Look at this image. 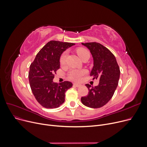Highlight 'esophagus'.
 I'll list each match as a JSON object with an SVG mask.
<instances>
[{
	"label": "esophagus",
	"instance_id": "1",
	"mask_svg": "<svg viewBox=\"0 0 147 147\" xmlns=\"http://www.w3.org/2000/svg\"><path fill=\"white\" fill-rule=\"evenodd\" d=\"M74 85L75 86V87H81V84H76V83H74Z\"/></svg>",
	"mask_w": 147,
	"mask_h": 147
}]
</instances>
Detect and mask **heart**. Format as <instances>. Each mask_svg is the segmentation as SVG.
<instances>
[{
	"label": "heart",
	"mask_w": 147,
	"mask_h": 147,
	"mask_svg": "<svg viewBox=\"0 0 147 147\" xmlns=\"http://www.w3.org/2000/svg\"><path fill=\"white\" fill-rule=\"evenodd\" d=\"M76 52L81 59H82L86 56H90V52L88 50L82 47L78 48L76 49ZM67 56V53L66 51H64L62 55L60 56L59 59V62L60 65H66ZM87 71L85 69H72L69 72V73L68 74V78L72 81L78 82L80 81L82 79V77L87 74Z\"/></svg>",
	"instance_id": "heart-1"
}]
</instances>
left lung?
Listing matches in <instances>:
<instances>
[{
	"label": "left lung",
	"mask_w": 147,
	"mask_h": 147,
	"mask_svg": "<svg viewBox=\"0 0 147 147\" xmlns=\"http://www.w3.org/2000/svg\"><path fill=\"white\" fill-rule=\"evenodd\" d=\"M90 50L94 66L90 73L92 79H98L99 84L92 87L85 84L88 89L87 96L81 97L84 105L97 109L106 105L113 97L117 87L120 68L114 55L106 47L96 42L82 43Z\"/></svg>",
	"instance_id": "8db88e82"
}]
</instances>
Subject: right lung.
Instances as JSON below:
<instances>
[{
  "instance_id": "1",
  "label": "right lung",
  "mask_w": 147,
  "mask_h": 147,
  "mask_svg": "<svg viewBox=\"0 0 147 147\" xmlns=\"http://www.w3.org/2000/svg\"><path fill=\"white\" fill-rule=\"evenodd\" d=\"M74 43L52 40L48 42L37 54L31 63L28 78L31 91L36 100L42 107L54 109L65 101L66 91L72 84L64 81L55 83V74L60 68L59 59L63 51Z\"/></svg>"
}]
</instances>
